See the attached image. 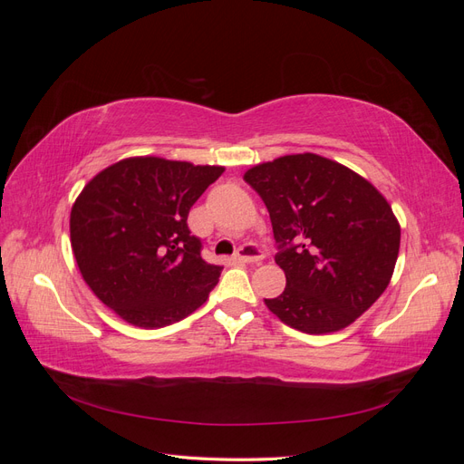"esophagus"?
<instances>
[{
  "mask_svg": "<svg viewBox=\"0 0 464 464\" xmlns=\"http://www.w3.org/2000/svg\"><path fill=\"white\" fill-rule=\"evenodd\" d=\"M236 259L240 261V263H261L263 254H261V249H259L257 246L246 244V246H242L240 251H237V254H236Z\"/></svg>",
  "mask_w": 464,
  "mask_h": 464,
  "instance_id": "1",
  "label": "esophagus"
}]
</instances>
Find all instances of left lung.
Instances as JSON below:
<instances>
[{
  "label": "left lung",
  "instance_id": "obj_1",
  "mask_svg": "<svg viewBox=\"0 0 464 464\" xmlns=\"http://www.w3.org/2000/svg\"><path fill=\"white\" fill-rule=\"evenodd\" d=\"M269 210L286 288L265 300L285 325L327 334L354 323L391 283L401 224L366 178L314 152L244 174Z\"/></svg>",
  "mask_w": 464,
  "mask_h": 464
}]
</instances>
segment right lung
<instances>
[{
  "label": "right lung",
  "mask_w": 464,
  "mask_h": 464,
  "mask_svg": "<svg viewBox=\"0 0 464 464\" xmlns=\"http://www.w3.org/2000/svg\"><path fill=\"white\" fill-rule=\"evenodd\" d=\"M224 166L130 157L98 172L72 207L81 276L130 325L159 329L201 307L222 266L201 257L188 215Z\"/></svg>",
  "instance_id": "add662e5"
}]
</instances>
